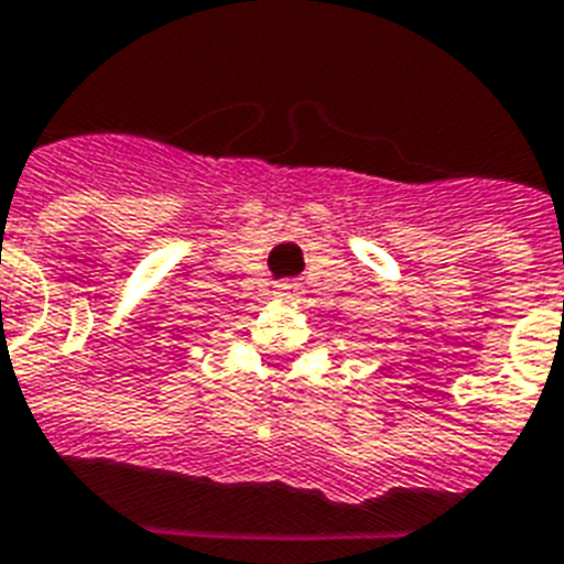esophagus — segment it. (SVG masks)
I'll list each match as a JSON object with an SVG mask.
<instances>
[{
    "mask_svg": "<svg viewBox=\"0 0 564 564\" xmlns=\"http://www.w3.org/2000/svg\"><path fill=\"white\" fill-rule=\"evenodd\" d=\"M274 295L283 301H299L301 295H304V290H301L299 281H281L274 286Z\"/></svg>",
    "mask_w": 564,
    "mask_h": 564,
    "instance_id": "1",
    "label": "esophagus"
}]
</instances>
